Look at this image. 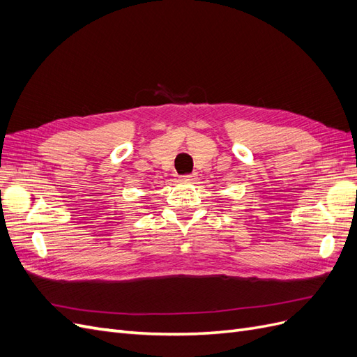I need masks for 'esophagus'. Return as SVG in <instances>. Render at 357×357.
Instances as JSON below:
<instances>
[{
  "label": "esophagus",
  "mask_w": 357,
  "mask_h": 357,
  "mask_svg": "<svg viewBox=\"0 0 357 357\" xmlns=\"http://www.w3.org/2000/svg\"><path fill=\"white\" fill-rule=\"evenodd\" d=\"M183 181H193L197 178V174H185V176H181L180 177Z\"/></svg>",
  "instance_id": "obj_1"
}]
</instances>
